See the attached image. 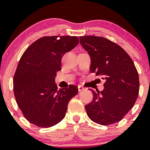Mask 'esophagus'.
Instances as JSON below:
<instances>
[{
  "mask_svg": "<svg viewBox=\"0 0 150 150\" xmlns=\"http://www.w3.org/2000/svg\"><path fill=\"white\" fill-rule=\"evenodd\" d=\"M78 91H83V90H84L85 89V88H84L83 86H81V85H79L78 86Z\"/></svg>",
  "mask_w": 150,
  "mask_h": 150,
  "instance_id": "34e87169",
  "label": "esophagus"
}]
</instances>
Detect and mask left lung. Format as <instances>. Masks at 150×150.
<instances>
[{"label": "left lung", "mask_w": 150, "mask_h": 150, "mask_svg": "<svg viewBox=\"0 0 150 150\" xmlns=\"http://www.w3.org/2000/svg\"><path fill=\"white\" fill-rule=\"evenodd\" d=\"M80 43L91 58L90 71L105 81L104 89H91L93 100L85 106L90 120L102 125L118 122L133 107L139 78L131 58L120 45L103 37L81 36Z\"/></svg>", "instance_id": "8db88e82"}]
</instances>
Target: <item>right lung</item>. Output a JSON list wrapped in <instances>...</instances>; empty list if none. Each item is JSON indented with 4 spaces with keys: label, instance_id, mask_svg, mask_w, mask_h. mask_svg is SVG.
Returning a JSON list of instances; mask_svg holds the SVG:
<instances>
[{
    "label": "right lung",
    "instance_id": "1",
    "mask_svg": "<svg viewBox=\"0 0 150 150\" xmlns=\"http://www.w3.org/2000/svg\"><path fill=\"white\" fill-rule=\"evenodd\" d=\"M78 42L77 36H44L23 54L14 76V94L29 122L47 128L64 118L68 103L78 88L69 85L59 89L55 78L62 69V56Z\"/></svg>",
    "mask_w": 150,
    "mask_h": 150
}]
</instances>
